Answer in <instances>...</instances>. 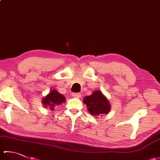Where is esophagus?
<instances>
[{"mask_svg": "<svg viewBox=\"0 0 160 160\" xmlns=\"http://www.w3.org/2000/svg\"><path fill=\"white\" fill-rule=\"evenodd\" d=\"M72 96H73V97L80 98L82 95H81V93H72Z\"/></svg>", "mask_w": 160, "mask_h": 160, "instance_id": "esophagus-1", "label": "esophagus"}]
</instances>
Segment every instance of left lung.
<instances>
[{"mask_svg":"<svg viewBox=\"0 0 160 160\" xmlns=\"http://www.w3.org/2000/svg\"><path fill=\"white\" fill-rule=\"evenodd\" d=\"M83 102L87 104L89 113L95 116H102L111 110L110 103L100 91H95L90 96L84 98Z\"/></svg>","mask_w":160,"mask_h":160,"instance_id":"1","label":"left lung"}]
</instances>
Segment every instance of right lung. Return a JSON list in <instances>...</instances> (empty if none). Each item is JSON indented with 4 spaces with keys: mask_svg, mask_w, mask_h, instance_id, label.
I'll use <instances>...</instances> for the list:
<instances>
[{
    "mask_svg": "<svg viewBox=\"0 0 160 160\" xmlns=\"http://www.w3.org/2000/svg\"><path fill=\"white\" fill-rule=\"evenodd\" d=\"M65 97L55 89L52 90L49 93L43 98L42 103L45 107H49L51 110H54V107L65 102Z\"/></svg>",
    "mask_w": 160,
    "mask_h": 160,
    "instance_id": "right-lung-1",
    "label": "right lung"
}]
</instances>
